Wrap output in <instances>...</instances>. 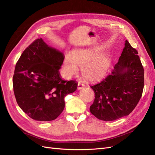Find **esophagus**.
<instances>
[{"mask_svg":"<svg viewBox=\"0 0 155 155\" xmlns=\"http://www.w3.org/2000/svg\"><path fill=\"white\" fill-rule=\"evenodd\" d=\"M84 87H85V85H84L83 83H78V88L79 89H82Z\"/></svg>","mask_w":155,"mask_h":155,"instance_id":"esophagus-1","label":"esophagus"}]
</instances>
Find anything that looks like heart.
<instances>
[{
    "label": "heart",
    "mask_w": 155,
    "mask_h": 155,
    "mask_svg": "<svg viewBox=\"0 0 155 155\" xmlns=\"http://www.w3.org/2000/svg\"><path fill=\"white\" fill-rule=\"evenodd\" d=\"M98 52L93 50H78L71 55H66L63 60L65 74L70 77L76 74L78 67L81 68L83 76L89 81H96L104 78L111 64L110 55Z\"/></svg>",
    "instance_id": "1"
}]
</instances>
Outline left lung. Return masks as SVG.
Segmentation results:
<instances>
[{
    "mask_svg": "<svg viewBox=\"0 0 155 155\" xmlns=\"http://www.w3.org/2000/svg\"><path fill=\"white\" fill-rule=\"evenodd\" d=\"M138 54L126 40L111 74L91 86L95 99L90 111L97 118L114 121L129 115L137 105L144 86V70Z\"/></svg>",
    "mask_w": 155,
    "mask_h": 155,
    "instance_id": "1",
    "label": "left lung"
}]
</instances>
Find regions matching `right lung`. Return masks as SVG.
<instances>
[{"label":"right lung","mask_w":155,"mask_h":155,"mask_svg":"<svg viewBox=\"0 0 155 155\" xmlns=\"http://www.w3.org/2000/svg\"><path fill=\"white\" fill-rule=\"evenodd\" d=\"M62 52L37 39L23 51L13 77L17 104L31 118L47 121L56 119L64 108V98L77 89L76 81H65L59 69Z\"/></svg>","instance_id":"add662e5"}]
</instances>
